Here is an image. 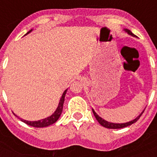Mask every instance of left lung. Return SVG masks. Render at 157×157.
<instances>
[{
	"label": "left lung",
	"mask_w": 157,
	"mask_h": 157,
	"mask_svg": "<svg viewBox=\"0 0 157 157\" xmlns=\"http://www.w3.org/2000/svg\"><path fill=\"white\" fill-rule=\"evenodd\" d=\"M123 30H124L125 32H127V34H130V35L133 36V37H135V35H134V34H133L132 32L130 31V30H128V29H123ZM92 111L93 112H94V116H95L97 120L98 121V123H99L101 126H103L104 127H106V128H109V129H120V128H123V127H128V126L131 125V124H133V123H136V122L138 121V120L140 118V116H141V114H142L144 112L143 111V112H141V114H140L138 117H136L134 120H131V121H129L127 122V123H111V122L106 121V120H105L101 117H100V116L96 113L95 111H94L93 109H92Z\"/></svg>",
	"instance_id": "8db88e82"
}]
</instances>
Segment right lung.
Masks as SVG:
<instances>
[{"label":"right lung","instance_id":"1","mask_svg":"<svg viewBox=\"0 0 157 157\" xmlns=\"http://www.w3.org/2000/svg\"><path fill=\"white\" fill-rule=\"evenodd\" d=\"M32 30H33L32 29L30 30H29V31L27 32V34H25V35L30 34ZM67 89L63 93V94H62L61 96V98H60V100H59L58 107L56 108V111H55V112H54L50 116L45 118V119H42V120H37V121H27V120H23V119H21V118H19H19L20 119V120H21L22 122L25 123L26 124H27V125L31 126V127H48V126L49 125H52V124H53L54 123H56V122L57 121L58 119H59V116H60V115H61L62 111H63V102H64L65 95H66L67 94ZM13 114L16 116H17L15 113H13Z\"/></svg>","mask_w":157,"mask_h":157}]
</instances>
